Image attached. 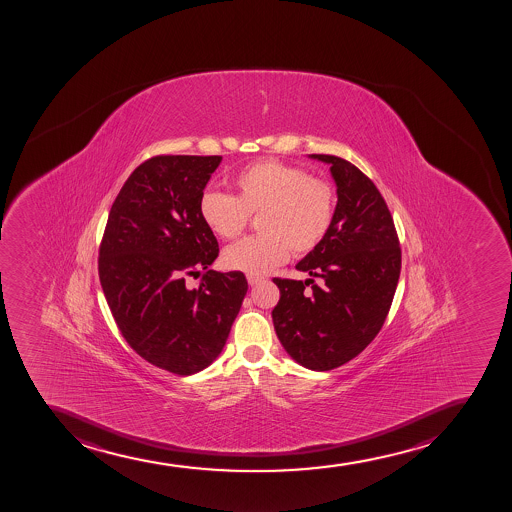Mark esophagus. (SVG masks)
I'll use <instances>...</instances> for the list:
<instances>
[{"label": "esophagus", "instance_id": "34e87169", "mask_svg": "<svg viewBox=\"0 0 512 512\" xmlns=\"http://www.w3.org/2000/svg\"><path fill=\"white\" fill-rule=\"evenodd\" d=\"M261 281H263L261 276L248 275V283L251 286L258 285V283H261Z\"/></svg>", "mask_w": 512, "mask_h": 512}]
</instances>
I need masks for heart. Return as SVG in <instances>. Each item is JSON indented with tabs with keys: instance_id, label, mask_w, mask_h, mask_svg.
Segmentation results:
<instances>
[{
	"instance_id": "obj_1",
	"label": "heart",
	"mask_w": 512,
	"mask_h": 512,
	"mask_svg": "<svg viewBox=\"0 0 512 512\" xmlns=\"http://www.w3.org/2000/svg\"><path fill=\"white\" fill-rule=\"evenodd\" d=\"M234 195L207 190L200 197V219L212 234L232 239L258 214L259 234L227 246V268L263 276L293 253L307 254L329 234L335 216V190L303 168L264 160L232 177Z\"/></svg>"
}]
</instances>
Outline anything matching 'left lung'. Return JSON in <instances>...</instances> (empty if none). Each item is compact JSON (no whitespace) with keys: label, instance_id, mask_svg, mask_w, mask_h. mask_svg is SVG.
Wrapping results in <instances>:
<instances>
[{"label":"left lung","instance_id":"1","mask_svg":"<svg viewBox=\"0 0 512 512\" xmlns=\"http://www.w3.org/2000/svg\"><path fill=\"white\" fill-rule=\"evenodd\" d=\"M308 158L330 165L337 187L334 222L296 264L308 280H273L281 296L271 317L293 361L330 371L359 356L379 334L398 286L401 249L388 205L359 168L339 156ZM308 284L313 291L305 294Z\"/></svg>","mask_w":512,"mask_h":512}]
</instances>
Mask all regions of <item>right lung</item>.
Masks as SVG:
<instances>
[{"instance_id": "add662e5", "label": "right lung", "mask_w": 512, "mask_h": 512, "mask_svg": "<svg viewBox=\"0 0 512 512\" xmlns=\"http://www.w3.org/2000/svg\"><path fill=\"white\" fill-rule=\"evenodd\" d=\"M222 156L165 155L119 190L99 249V280L126 342L153 366L190 376L221 354L248 281L217 273L219 244L199 202ZM204 272L199 289L184 275Z\"/></svg>"}]
</instances>
